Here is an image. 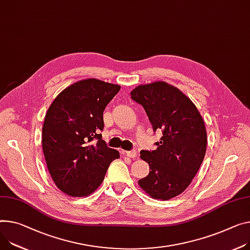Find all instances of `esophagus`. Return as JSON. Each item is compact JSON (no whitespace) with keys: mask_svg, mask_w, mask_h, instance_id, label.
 <instances>
[{"mask_svg":"<svg viewBox=\"0 0 250 250\" xmlns=\"http://www.w3.org/2000/svg\"><path fill=\"white\" fill-rule=\"evenodd\" d=\"M124 154L130 158L137 157V152L135 150H131V151H124Z\"/></svg>","mask_w":250,"mask_h":250,"instance_id":"34e87169","label":"esophagus"}]
</instances>
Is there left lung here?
Wrapping results in <instances>:
<instances>
[{"label": "left lung", "mask_w": 250, "mask_h": 250, "mask_svg": "<svg viewBox=\"0 0 250 250\" xmlns=\"http://www.w3.org/2000/svg\"><path fill=\"white\" fill-rule=\"evenodd\" d=\"M131 99L142 105L154 132L163 134L155 143L156 150L140 152L150 172L138 183L152 198H173L189 186L204 159L207 135L203 119L187 96L162 81L136 87Z\"/></svg>", "instance_id": "left-lung-1"}]
</instances>
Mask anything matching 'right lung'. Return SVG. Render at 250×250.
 <instances>
[{"label": "right lung", "mask_w": 250, "mask_h": 250, "mask_svg": "<svg viewBox=\"0 0 250 250\" xmlns=\"http://www.w3.org/2000/svg\"><path fill=\"white\" fill-rule=\"evenodd\" d=\"M120 90L97 79L76 82L53 101L45 116L42 147L50 175L64 193L87 196L120 157L102 140L103 112Z\"/></svg>", "instance_id": "obj_1"}]
</instances>
